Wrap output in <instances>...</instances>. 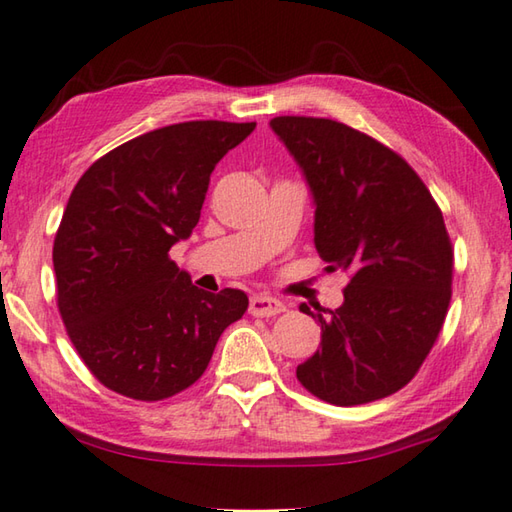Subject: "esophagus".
Returning a JSON list of instances; mask_svg holds the SVG:
<instances>
[{
    "instance_id": "1",
    "label": "esophagus",
    "mask_w": 512,
    "mask_h": 512,
    "mask_svg": "<svg viewBox=\"0 0 512 512\" xmlns=\"http://www.w3.org/2000/svg\"><path fill=\"white\" fill-rule=\"evenodd\" d=\"M282 311H287V307H284V302H280L277 298H271V296H253L250 298V314L253 316H277L282 314Z\"/></svg>"
}]
</instances>
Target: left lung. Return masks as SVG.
<instances>
[{
    "mask_svg": "<svg viewBox=\"0 0 512 512\" xmlns=\"http://www.w3.org/2000/svg\"><path fill=\"white\" fill-rule=\"evenodd\" d=\"M316 205L314 244L327 271L350 275L339 309L318 314L320 348L296 375L336 406L409 384L443 329L454 250L443 212L402 155L334 119L275 117Z\"/></svg>",
    "mask_w": 512,
    "mask_h": 512,
    "instance_id": "1",
    "label": "left lung"
}]
</instances>
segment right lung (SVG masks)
<instances>
[{
  "label": "right lung",
  "mask_w": 512,
  "mask_h": 512,
  "mask_svg": "<svg viewBox=\"0 0 512 512\" xmlns=\"http://www.w3.org/2000/svg\"><path fill=\"white\" fill-rule=\"evenodd\" d=\"M253 131L255 121L164 126L112 149L76 183L54 239L58 311L110 391L142 402L185 391L248 309L244 291L194 287L169 248L201 219L216 162Z\"/></svg>",
  "instance_id": "obj_1"
}]
</instances>
